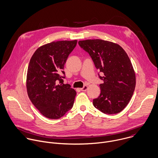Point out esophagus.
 I'll return each mask as SVG.
<instances>
[{"label": "esophagus", "instance_id": "34e87169", "mask_svg": "<svg viewBox=\"0 0 158 158\" xmlns=\"http://www.w3.org/2000/svg\"><path fill=\"white\" fill-rule=\"evenodd\" d=\"M87 90V85H84L82 88L81 89V90L82 91H86Z\"/></svg>", "mask_w": 158, "mask_h": 158}]
</instances>
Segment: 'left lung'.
Segmentation results:
<instances>
[{"label":"left lung","mask_w":158,"mask_h":158,"mask_svg":"<svg viewBox=\"0 0 158 158\" xmlns=\"http://www.w3.org/2000/svg\"><path fill=\"white\" fill-rule=\"evenodd\" d=\"M78 43L103 74L102 77L98 73L103 83L100 84V95L93 100L94 106L106 114L120 112L129 103L136 85L135 73L127 52L118 44L99 39Z\"/></svg>","instance_id":"left-lung-1"}]
</instances>
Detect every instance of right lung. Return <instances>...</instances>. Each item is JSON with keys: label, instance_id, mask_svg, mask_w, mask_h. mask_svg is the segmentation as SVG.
<instances>
[{"label": "right lung", "instance_id": "obj_1", "mask_svg": "<svg viewBox=\"0 0 158 158\" xmlns=\"http://www.w3.org/2000/svg\"><path fill=\"white\" fill-rule=\"evenodd\" d=\"M77 40L53 41L38 48L28 68L27 89L34 106L45 117L58 119L72 109L76 92L64 84V66Z\"/></svg>", "mask_w": 158, "mask_h": 158}]
</instances>
